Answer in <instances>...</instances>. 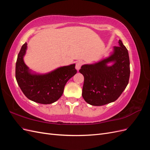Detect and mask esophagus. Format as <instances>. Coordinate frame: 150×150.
Returning <instances> with one entry per match:
<instances>
[{
    "instance_id": "34e87169",
    "label": "esophagus",
    "mask_w": 150,
    "mask_h": 150,
    "mask_svg": "<svg viewBox=\"0 0 150 150\" xmlns=\"http://www.w3.org/2000/svg\"><path fill=\"white\" fill-rule=\"evenodd\" d=\"M83 64V61H78V62H76V69H77V70H79L80 68H81V66H82Z\"/></svg>"
}]
</instances>
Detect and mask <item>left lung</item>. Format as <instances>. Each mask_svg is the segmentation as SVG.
Returning <instances> with one entry per match:
<instances>
[{"label": "left lung", "mask_w": 150, "mask_h": 150, "mask_svg": "<svg viewBox=\"0 0 150 150\" xmlns=\"http://www.w3.org/2000/svg\"><path fill=\"white\" fill-rule=\"evenodd\" d=\"M120 46L104 59L93 64L81 66L79 72L84 76L82 96L86 102L93 106H103L115 101L129 82V58L128 50L119 40ZM114 62L108 67L107 63Z\"/></svg>", "instance_id": "left-lung-1"}]
</instances>
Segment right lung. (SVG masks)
<instances>
[{"label":"right lung","instance_id":"obj_1","mask_svg":"<svg viewBox=\"0 0 150 150\" xmlns=\"http://www.w3.org/2000/svg\"><path fill=\"white\" fill-rule=\"evenodd\" d=\"M27 42L22 45L16 65V78L25 96L31 101L40 104H51L61 98L64 86L77 70L75 64L61 67L46 74H31L23 60Z\"/></svg>","mask_w":150,"mask_h":150}]
</instances>
